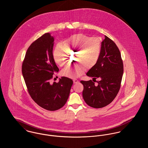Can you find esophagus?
Segmentation results:
<instances>
[{"label": "esophagus", "instance_id": "esophagus-1", "mask_svg": "<svg viewBox=\"0 0 148 148\" xmlns=\"http://www.w3.org/2000/svg\"><path fill=\"white\" fill-rule=\"evenodd\" d=\"M73 83H79V80L75 79H73Z\"/></svg>", "mask_w": 148, "mask_h": 148}]
</instances>
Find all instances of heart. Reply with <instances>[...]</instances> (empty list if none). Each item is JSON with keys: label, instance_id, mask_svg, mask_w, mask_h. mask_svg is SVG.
Wrapping results in <instances>:
<instances>
[{"label": "heart", "instance_id": "heart-1", "mask_svg": "<svg viewBox=\"0 0 148 148\" xmlns=\"http://www.w3.org/2000/svg\"><path fill=\"white\" fill-rule=\"evenodd\" d=\"M63 47L57 46L53 51V59L55 63L60 66H64L66 64L67 51H74L78 52L76 60L84 64L87 68L94 66L98 60L101 44L97 38H91L84 34H77L71 36L63 42ZM85 66L78 65L75 66H68L64 68L61 73L65 77H76L84 73Z\"/></svg>", "mask_w": 148, "mask_h": 148}]
</instances>
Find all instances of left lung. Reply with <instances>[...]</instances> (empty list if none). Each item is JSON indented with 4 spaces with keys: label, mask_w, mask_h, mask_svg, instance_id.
Returning a JSON list of instances; mask_svg holds the SVG:
<instances>
[{
    "label": "left lung",
    "mask_w": 148,
    "mask_h": 148,
    "mask_svg": "<svg viewBox=\"0 0 148 148\" xmlns=\"http://www.w3.org/2000/svg\"><path fill=\"white\" fill-rule=\"evenodd\" d=\"M124 72L120 52L116 44L106 36L101 42L100 53L96 64L86 73L92 80L81 81L83 85L85 102L94 108L109 104L117 96ZM100 81L94 84L95 79Z\"/></svg>",
    "instance_id": "8db88e82"
}]
</instances>
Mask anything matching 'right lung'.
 <instances>
[{
  "instance_id": "add662e5",
  "label": "right lung",
  "mask_w": 148,
  "mask_h": 148,
  "mask_svg": "<svg viewBox=\"0 0 148 148\" xmlns=\"http://www.w3.org/2000/svg\"><path fill=\"white\" fill-rule=\"evenodd\" d=\"M54 37L46 33L28 48L22 65V74L29 93L42 108L54 111L66 103L72 79L61 77L58 83H51L55 73L59 71L53 56Z\"/></svg>"
}]
</instances>
